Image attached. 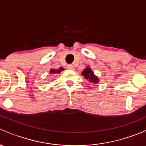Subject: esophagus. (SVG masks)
I'll use <instances>...</instances> for the list:
<instances>
[{
    "instance_id": "1",
    "label": "esophagus",
    "mask_w": 146,
    "mask_h": 146,
    "mask_svg": "<svg viewBox=\"0 0 146 146\" xmlns=\"http://www.w3.org/2000/svg\"><path fill=\"white\" fill-rule=\"evenodd\" d=\"M67 68L70 69V70H74L75 67H74V66L72 65V64H69V65L67 66Z\"/></svg>"
}]
</instances>
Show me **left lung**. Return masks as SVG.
I'll use <instances>...</instances> for the list:
<instances>
[{"mask_svg":"<svg viewBox=\"0 0 146 146\" xmlns=\"http://www.w3.org/2000/svg\"><path fill=\"white\" fill-rule=\"evenodd\" d=\"M82 75L85 77V79L88 80L90 82H92V83L94 84L99 82V78L94 74V72L89 66H87L85 69H84L83 71L82 72Z\"/></svg>","mask_w":146,"mask_h":146,"instance_id":"1","label":"left lung"}]
</instances>
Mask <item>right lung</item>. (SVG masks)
Here are the masks:
<instances>
[{
  "label": "right lung",
  "mask_w": 146,
  "mask_h": 146,
  "mask_svg": "<svg viewBox=\"0 0 146 146\" xmlns=\"http://www.w3.org/2000/svg\"><path fill=\"white\" fill-rule=\"evenodd\" d=\"M62 70H64V68H62V67L59 68V69H51L50 71V73L52 75H56V74H59L60 73Z\"/></svg>",
  "instance_id": "1"
}]
</instances>
